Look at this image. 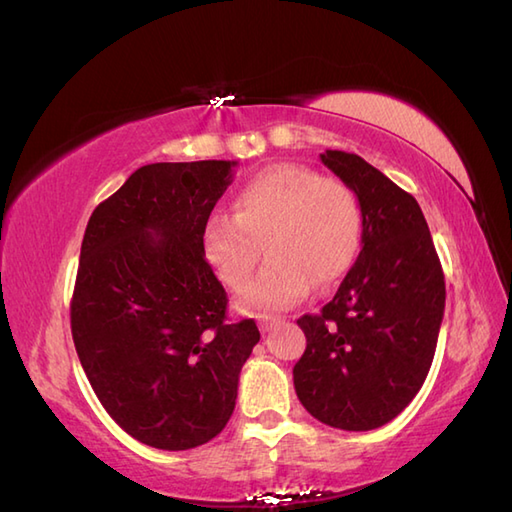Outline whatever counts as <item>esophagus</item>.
<instances>
[{
	"label": "esophagus",
	"instance_id": "obj_1",
	"mask_svg": "<svg viewBox=\"0 0 512 512\" xmlns=\"http://www.w3.org/2000/svg\"><path fill=\"white\" fill-rule=\"evenodd\" d=\"M276 325H280V318H276V316H260V320H258V327L263 333L271 331Z\"/></svg>",
	"mask_w": 512,
	"mask_h": 512
}]
</instances>
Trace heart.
Returning a JSON list of instances; mask_svg holds the SVG:
<instances>
[{
    "mask_svg": "<svg viewBox=\"0 0 512 512\" xmlns=\"http://www.w3.org/2000/svg\"><path fill=\"white\" fill-rule=\"evenodd\" d=\"M360 203L351 187L296 163H278L249 179L234 198V216L205 225V256L227 287L243 291L271 254L243 302L287 309L314 283L329 287L347 274L360 245Z\"/></svg>",
    "mask_w": 512,
    "mask_h": 512,
    "instance_id": "obj_1",
    "label": "heart"
}]
</instances>
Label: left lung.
Segmentation results:
<instances>
[{
    "label": "left lung",
    "instance_id": "left-lung-1",
    "mask_svg": "<svg viewBox=\"0 0 512 512\" xmlns=\"http://www.w3.org/2000/svg\"><path fill=\"white\" fill-rule=\"evenodd\" d=\"M320 161L358 196L362 249L320 314L298 318L302 406L333 429L371 431L400 415L429 375L444 318V274L411 194L358 154Z\"/></svg>",
    "mask_w": 512,
    "mask_h": 512
}]
</instances>
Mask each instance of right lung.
Wrapping results in <instances>:
<instances>
[{"mask_svg":"<svg viewBox=\"0 0 512 512\" xmlns=\"http://www.w3.org/2000/svg\"><path fill=\"white\" fill-rule=\"evenodd\" d=\"M236 161L143 165L92 212L83 234L72 340L103 409L163 451L210 442L234 413L260 340L227 318L203 234Z\"/></svg>","mask_w":512,"mask_h":512,"instance_id":"right-lung-1","label":"right lung"}]
</instances>
